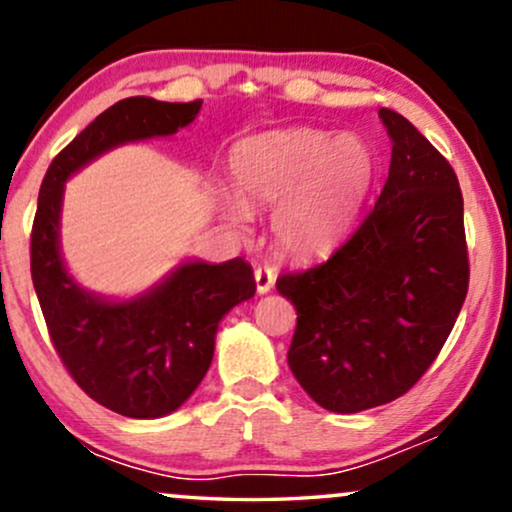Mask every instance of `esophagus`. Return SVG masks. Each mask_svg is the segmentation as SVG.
<instances>
[{"label":"esophagus","instance_id":"obj_1","mask_svg":"<svg viewBox=\"0 0 512 512\" xmlns=\"http://www.w3.org/2000/svg\"><path fill=\"white\" fill-rule=\"evenodd\" d=\"M276 276L269 267H257L255 269V284H257V293H269L274 289Z\"/></svg>","mask_w":512,"mask_h":512}]
</instances>
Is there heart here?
<instances>
[{
	"label": "heart",
	"mask_w": 512,
	"mask_h": 512,
	"mask_svg": "<svg viewBox=\"0 0 512 512\" xmlns=\"http://www.w3.org/2000/svg\"><path fill=\"white\" fill-rule=\"evenodd\" d=\"M228 168L236 195L216 197L223 219L245 228L250 209L276 207V245L296 260H315L330 255L356 223L378 156L356 134L296 127L238 142Z\"/></svg>",
	"instance_id": "1"
}]
</instances>
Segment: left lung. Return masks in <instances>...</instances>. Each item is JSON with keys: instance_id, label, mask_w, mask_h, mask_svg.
Returning <instances> with one entry per match:
<instances>
[{"instance_id": "obj_1", "label": "left lung", "mask_w": 512, "mask_h": 512, "mask_svg": "<svg viewBox=\"0 0 512 512\" xmlns=\"http://www.w3.org/2000/svg\"><path fill=\"white\" fill-rule=\"evenodd\" d=\"M378 115L392 161L373 211L330 260L276 279L298 315L291 373L337 414L411 390L443 349L469 286L455 170L407 117Z\"/></svg>"}]
</instances>
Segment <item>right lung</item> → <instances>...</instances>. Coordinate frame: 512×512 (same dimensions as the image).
<instances>
[{"instance_id": "obj_1", "label": "right lung", "mask_w": 512, "mask_h": 512, "mask_svg": "<svg viewBox=\"0 0 512 512\" xmlns=\"http://www.w3.org/2000/svg\"><path fill=\"white\" fill-rule=\"evenodd\" d=\"M202 101L134 96L110 105L50 163L31 233V276L52 344L88 397L129 419H161L197 390L216 332L233 305L255 296L252 267L185 260L149 291L125 301L76 284L60 248L64 182L122 144L173 137Z\"/></svg>"}]
</instances>
